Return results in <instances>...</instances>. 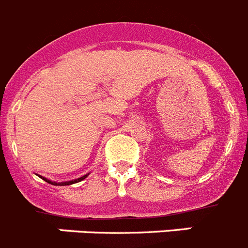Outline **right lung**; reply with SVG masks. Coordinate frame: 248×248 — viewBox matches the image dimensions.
Returning a JSON list of instances; mask_svg holds the SVG:
<instances>
[{
    "label": "right lung",
    "mask_w": 248,
    "mask_h": 248,
    "mask_svg": "<svg viewBox=\"0 0 248 248\" xmlns=\"http://www.w3.org/2000/svg\"><path fill=\"white\" fill-rule=\"evenodd\" d=\"M86 177H87V174H86V176H83V177H81V178H77V179H75V181L62 182V183H55V182L47 181V179H46V178H44V177H40V178H43V179H44L45 182H47V183H51V185H54V186H69V185H74V183H77V182H79V181H82V179H85Z\"/></svg>",
    "instance_id": "1"
}]
</instances>
